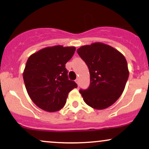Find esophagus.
Instances as JSON below:
<instances>
[{"instance_id": "obj_1", "label": "esophagus", "mask_w": 149, "mask_h": 149, "mask_svg": "<svg viewBox=\"0 0 149 149\" xmlns=\"http://www.w3.org/2000/svg\"><path fill=\"white\" fill-rule=\"evenodd\" d=\"M76 83H77V85H79V79H78V78H77V79L76 80Z\"/></svg>"}]
</instances>
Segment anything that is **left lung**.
<instances>
[{"mask_svg":"<svg viewBox=\"0 0 149 149\" xmlns=\"http://www.w3.org/2000/svg\"><path fill=\"white\" fill-rule=\"evenodd\" d=\"M77 52L88 65L90 85L80 90L84 102L95 109H107L118 100L129 77L127 63L123 54L103 42L81 46Z\"/></svg>","mask_w":149,"mask_h":149,"instance_id":"8db88e82","label":"left lung"}]
</instances>
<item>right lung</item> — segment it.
Returning <instances> with one entry per match:
<instances>
[{"instance_id": "add662e5", "label": "right lung", "mask_w": 149, "mask_h": 149, "mask_svg": "<svg viewBox=\"0 0 149 149\" xmlns=\"http://www.w3.org/2000/svg\"><path fill=\"white\" fill-rule=\"evenodd\" d=\"M76 47L54 45L42 48L29 57L23 72L26 91L38 107L47 112L60 110L69 92L77 88L68 79L65 64L71 59Z\"/></svg>"}]
</instances>
